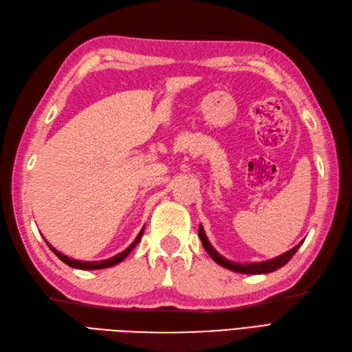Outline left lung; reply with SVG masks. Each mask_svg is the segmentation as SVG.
Instances as JSON below:
<instances>
[{
  "mask_svg": "<svg viewBox=\"0 0 352 352\" xmlns=\"http://www.w3.org/2000/svg\"><path fill=\"white\" fill-rule=\"evenodd\" d=\"M198 236H199L202 245H204L206 251L210 254V257L214 260L217 264H220L221 267L229 269V270L236 272V273H245V274H265V273H272L274 270L283 267V265L294 257V254L298 251L300 245L302 243V241H301L300 243L296 245V247H294L289 251L283 252L282 255H279V257H276V258H272V260H267V261H261V263H243L242 264V263H233V261L225 258L223 255H220L214 248H212V245L210 243L202 226H199V229H198Z\"/></svg>",
  "mask_w": 352,
  "mask_h": 352,
  "instance_id": "8db88e82",
  "label": "left lung"
}]
</instances>
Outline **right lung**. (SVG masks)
Instances as JSON below:
<instances>
[{"label":"right lung","instance_id":"1","mask_svg":"<svg viewBox=\"0 0 352 352\" xmlns=\"http://www.w3.org/2000/svg\"><path fill=\"white\" fill-rule=\"evenodd\" d=\"M144 229H145V226L141 229V232L138 233V236L135 238V241H133L124 251H122V252H119L117 255H114V257H111V258L101 260V261H80V260L70 258V257H67V255L58 252L54 247H51V245H50L47 241H45V242L48 243V247L51 248V251L54 252L63 263H66L67 265H70V267H73V269H80V270H98V269H107V267H111V265H116V264L122 263V261L127 257V255L131 254V251L136 247L138 242L141 241V238H142V235H144Z\"/></svg>","mask_w":352,"mask_h":352}]
</instances>
